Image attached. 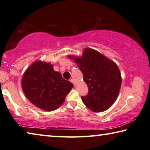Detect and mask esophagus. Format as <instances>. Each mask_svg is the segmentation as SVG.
Instances as JSON below:
<instances>
[{
    "mask_svg": "<svg viewBox=\"0 0 150 150\" xmlns=\"http://www.w3.org/2000/svg\"><path fill=\"white\" fill-rule=\"evenodd\" d=\"M69 81H71V83H73V84H74V81H73V79H70V80H69Z\"/></svg>",
    "mask_w": 150,
    "mask_h": 150,
    "instance_id": "esophagus-1",
    "label": "esophagus"
}]
</instances>
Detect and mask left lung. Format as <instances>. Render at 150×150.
<instances>
[{
	"label": "left lung",
	"mask_w": 150,
	"mask_h": 150,
	"mask_svg": "<svg viewBox=\"0 0 150 150\" xmlns=\"http://www.w3.org/2000/svg\"><path fill=\"white\" fill-rule=\"evenodd\" d=\"M83 79L88 87L86 96L81 99L93 112L107 110L115 103L122 83L121 74L117 65L95 50L86 48L81 57H74Z\"/></svg>",
	"instance_id": "obj_1"
}]
</instances>
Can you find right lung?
Segmentation results:
<instances>
[{
	"instance_id": "add662e5",
	"label": "right lung",
	"mask_w": 150,
	"mask_h": 150,
	"mask_svg": "<svg viewBox=\"0 0 150 150\" xmlns=\"http://www.w3.org/2000/svg\"><path fill=\"white\" fill-rule=\"evenodd\" d=\"M22 87L33 105L45 111H52L62 105L73 85L55 71L50 63L37 61L25 71Z\"/></svg>"
}]
</instances>
